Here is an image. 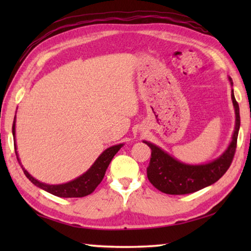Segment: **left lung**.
Segmentation results:
<instances>
[{"instance_id": "8db88e82", "label": "left lung", "mask_w": 251, "mask_h": 251, "mask_svg": "<svg viewBox=\"0 0 251 251\" xmlns=\"http://www.w3.org/2000/svg\"><path fill=\"white\" fill-rule=\"evenodd\" d=\"M231 86V100L235 109V129L228 147L217 158L203 164H187L178 160L155 144L143 141L151 150L147 177L151 185L168 195H185L201 190L215 184L230 166L236 151L238 131L240 128L239 105L233 95L232 79L228 77Z\"/></svg>"}]
</instances>
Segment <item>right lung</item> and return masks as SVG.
<instances>
[{
	"mask_svg": "<svg viewBox=\"0 0 251 251\" xmlns=\"http://www.w3.org/2000/svg\"><path fill=\"white\" fill-rule=\"evenodd\" d=\"M15 123H16V115L14 117L12 133H13V138H14L15 154H16V157H18V160L21 165V167L23 169L25 176H26L28 179L31 180V182H33L36 187H39V188L43 189L45 192H48L57 197L77 198V197L87 196V195L92 194L95 190L96 187L100 184V181L103 180L106 169H107L109 163L112 161L113 157L116 155V152L120 151L123 146H124V144H117V145L108 147L107 150H105L99 157H97V159L94 161V164H93L86 172L82 174L80 176L76 177L75 179L64 182V184L50 185V184H45V182L37 180L36 178H34L31 174L24 168L22 163H21V159L18 152V147H16Z\"/></svg>",
	"mask_w": 251,
	"mask_h": 251,
	"instance_id": "add662e5",
	"label": "right lung"
}]
</instances>
